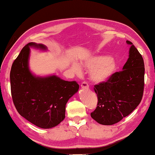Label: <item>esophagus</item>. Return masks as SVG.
<instances>
[{
    "mask_svg": "<svg viewBox=\"0 0 155 155\" xmlns=\"http://www.w3.org/2000/svg\"><path fill=\"white\" fill-rule=\"evenodd\" d=\"M81 87H83V88H88V84H87V82L86 81H84L81 82Z\"/></svg>",
    "mask_w": 155,
    "mask_h": 155,
    "instance_id": "obj_1",
    "label": "esophagus"
}]
</instances>
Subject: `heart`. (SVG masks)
<instances>
[{"instance_id": "1", "label": "heart", "mask_w": 155, "mask_h": 155, "mask_svg": "<svg viewBox=\"0 0 155 155\" xmlns=\"http://www.w3.org/2000/svg\"><path fill=\"white\" fill-rule=\"evenodd\" d=\"M85 65L88 69H93L91 73V79L96 82L107 80L113 74L117 67L115 61L104 56L92 58L86 61ZM72 69L76 74L81 72V68L78 63H73Z\"/></svg>"}]
</instances>
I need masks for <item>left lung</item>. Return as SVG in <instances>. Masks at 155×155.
<instances>
[{
    "label": "left lung",
    "mask_w": 155,
    "mask_h": 155,
    "mask_svg": "<svg viewBox=\"0 0 155 155\" xmlns=\"http://www.w3.org/2000/svg\"><path fill=\"white\" fill-rule=\"evenodd\" d=\"M130 45L129 58L123 70L115 72L105 81L96 84L97 107L90 113L98 124L110 125L118 123L138 106L144 87V63L134 45Z\"/></svg>",
    "instance_id": "left-lung-1"
}]
</instances>
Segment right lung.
Segmentation results:
<instances>
[{"instance_id": "add662e5", "label": "right lung", "mask_w": 155, "mask_h": 155, "mask_svg": "<svg viewBox=\"0 0 155 155\" xmlns=\"http://www.w3.org/2000/svg\"><path fill=\"white\" fill-rule=\"evenodd\" d=\"M30 46L46 48L34 42L22 48L11 67V96L17 112L25 119L39 127L51 128L65 119L66 104L78 92L79 84L55 75L34 76L28 68Z\"/></svg>"}]
</instances>
